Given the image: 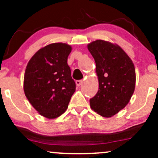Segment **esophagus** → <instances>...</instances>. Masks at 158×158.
<instances>
[{
	"instance_id": "34e87169",
	"label": "esophagus",
	"mask_w": 158,
	"mask_h": 158,
	"mask_svg": "<svg viewBox=\"0 0 158 158\" xmlns=\"http://www.w3.org/2000/svg\"><path fill=\"white\" fill-rule=\"evenodd\" d=\"M83 81H77L75 82V83H76L77 86H81L82 85V83H83Z\"/></svg>"
}]
</instances>
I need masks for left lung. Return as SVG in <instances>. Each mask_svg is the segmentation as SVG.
<instances>
[{"instance_id": "1", "label": "left lung", "mask_w": 158, "mask_h": 158, "mask_svg": "<svg viewBox=\"0 0 158 158\" xmlns=\"http://www.w3.org/2000/svg\"><path fill=\"white\" fill-rule=\"evenodd\" d=\"M87 47L96 62L98 79V90L90 100V108L103 117H111L128 104L135 92V65L115 43L98 40Z\"/></svg>"}]
</instances>
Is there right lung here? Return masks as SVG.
I'll list each match as a JSON object with an SVG mask.
<instances>
[{
  "label": "right lung",
  "instance_id": "add662e5",
  "mask_svg": "<svg viewBox=\"0 0 158 158\" xmlns=\"http://www.w3.org/2000/svg\"><path fill=\"white\" fill-rule=\"evenodd\" d=\"M72 47L52 43L36 52L28 62L23 91L41 116L52 119L66 111L75 91L68 57Z\"/></svg>",
  "mask_w": 158,
  "mask_h": 158
}]
</instances>
